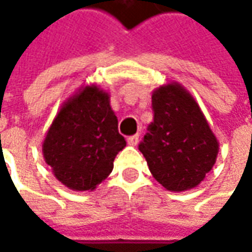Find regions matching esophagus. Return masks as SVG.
Instances as JSON below:
<instances>
[{
  "label": "esophagus",
  "instance_id": "esophagus-1",
  "mask_svg": "<svg viewBox=\"0 0 252 252\" xmlns=\"http://www.w3.org/2000/svg\"><path fill=\"white\" fill-rule=\"evenodd\" d=\"M126 142L129 146H137V143H139V135H133V136H129L126 139Z\"/></svg>",
  "mask_w": 252,
  "mask_h": 252
}]
</instances>
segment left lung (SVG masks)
<instances>
[{
    "mask_svg": "<svg viewBox=\"0 0 252 252\" xmlns=\"http://www.w3.org/2000/svg\"><path fill=\"white\" fill-rule=\"evenodd\" d=\"M154 121L139 144L148 169L170 191L200 185L216 162L219 142L191 94L180 83L153 93Z\"/></svg>",
    "mask_w": 252,
    "mask_h": 252,
    "instance_id": "left-lung-1",
    "label": "left lung"
}]
</instances>
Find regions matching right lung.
I'll return each instance as SVG.
<instances>
[{"mask_svg":"<svg viewBox=\"0 0 252 252\" xmlns=\"http://www.w3.org/2000/svg\"><path fill=\"white\" fill-rule=\"evenodd\" d=\"M126 146L109 94L90 85L58 112L43 142V155L59 182L85 191L95 189L112 173L116 155Z\"/></svg>","mask_w":252,"mask_h":252,"instance_id":"add662e5","label":"right lung"}]
</instances>
